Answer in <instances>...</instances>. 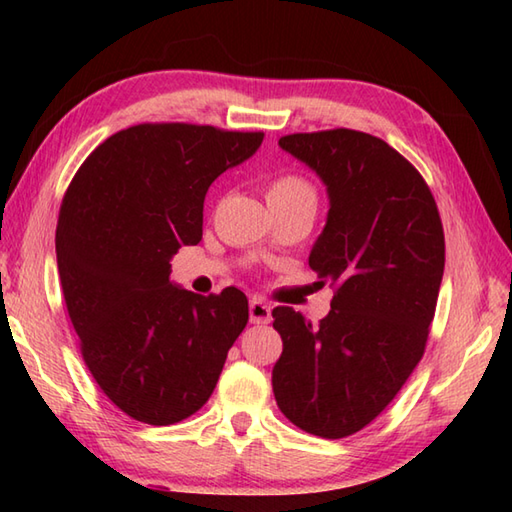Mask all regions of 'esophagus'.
<instances>
[{
    "label": "esophagus",
    "mask_w": 512,
    "mask_h": 512,
    "mask_svg": "<svg viewBox=\"0 0 512 512\" xmlns=\"http://www.w3.org/2000/svg\"><path fill=\"white\" fill-rule=\"evenodd\" d=\"M270 308L268 303L264 301V299H250V303H248V317H250V323H257V325H266V323H270Z\"/></svg>",
    "instance_id": "esophagus-1"
}]
</instances>
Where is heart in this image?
<instances>
[{
	"label": "heart",
	"instance_id": "obj_1",
	"mask_svg": "<svg viewBox=\"0 0 512 512\" xmlns=\"http://www.w3.org/2000/svg\"><path fill=\"white\" fill-rule=\"evenodd\" d=\"M266 198L270 206H312V209H317L319 195L306 176L288 171L268 182Z\"/></svg>",
	"mask_w": 512,
	"mask_h": 512
}]
</instances>
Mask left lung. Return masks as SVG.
Listing matches in <instances>:
<instances>
[{
    "mask_svg": "<svg viewBox=\"0 0 512 512\" xmlns=\"http://www.w3.org/2000/svg\"><path fill=\"white\" fill-rule=\"evenodd\" d=\"M328 189L308 264L334 288L319 325L273 310L284 352L273 367L281 413L319 438H345L383 411L427 345L444 273L436 200L385 140L354 129L279 138Z\"/></svg>",
    "mask_w": 512,
    "mask_h": 512,
    "instance_id": "8db88e82",
    "label": "left lung"
}]
</instances>
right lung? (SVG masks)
Returning <instances> with one entry per match:
<instances>
[{
  "label": "right lung",
  "mask_w": 512,
  "mask_h": 512,
  "mask_svg": "<svg viewBox=\"0 0 512 512\" xmlns=\"http://www.w3.org/2000/svg\"><path fill=\"white\" fill-rule=\"evenodd\" d=\"M262 132L143 123L96 147L63 195L57 266L81 354L129 418L167 427L211 398L248 323L242 290L195 295L171 257L202 239L204 195Z\"/></svg>",
  "instance_id": "1"
}]
</instances>
